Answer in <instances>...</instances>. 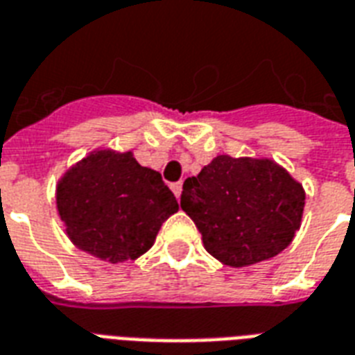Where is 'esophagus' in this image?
Wrapping results in <instances>:
<instances>
[{
  "mask_svg": "<svg viewBox=\"0 0 355 355\" xmlns=\"http://www.w3.org/2000/svg\"><path fill=\"white\" fill-rule=\"evenodd\" d=\"M171 189H173V193H175V197H180V193H182V182H175L171 184Z\"/></svg>",
  "mask_w": 355,
  "mask_h": 355,
  "instance_id": "esophagus-1",
  "label": "esophagus"
}]
</instances>
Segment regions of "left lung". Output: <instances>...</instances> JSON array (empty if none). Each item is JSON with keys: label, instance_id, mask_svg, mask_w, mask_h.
<instances>
[{"label": "left lung", "instance_id": "obj_1", "mask_svg": "<svg viewBox=\"0 0 355 355\" xmlns=\"http://www.w3.org/2000/svg\"><path fill=\"white\" fill-rule=\"evenodd\" d=\"M180 207L210 255L242 268L279 255L292 242L305 191L274 159L221 154L184 180Z\"/></svg>", "mask_w": 355, "mask_h": 355}]
</instances>
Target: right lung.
Wrapping results in <instances>:
<instances>
[{"label":"right lung","mask_w":355,"mask_h":355,"mask_svg":"<svg viewBox=\"0 0 355 355\" xmlns=\"http://www.w3.org/2000/svg\"><path fill=\"white\" fill-rule=\"evenodd\" d=\"M58 212L70 242L107 262L137 259L178 210L173 191L132 153L93 150L58 182Z\"/></svg>","instance_id":"1"}]
</instances>
